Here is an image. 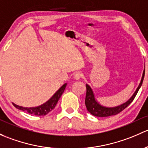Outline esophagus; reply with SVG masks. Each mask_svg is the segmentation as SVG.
Returning <instances> with one entry per match:
<instances>
[{"label": "esophagus", "instance_id": "34e87169", "mask_svg": "<svg viewBox=\"0 0 148 148\" xmlns=\"http://www.w3.org/2000/svg\"><path fill=\"white\" fill-rule=\"evenodd\" d=\"M82 77H83V74L80 73H76L74 75V79H75V80H80V79Z\"/></svg>", "mask_w": 148, "mask_h": 148}]
</instances>
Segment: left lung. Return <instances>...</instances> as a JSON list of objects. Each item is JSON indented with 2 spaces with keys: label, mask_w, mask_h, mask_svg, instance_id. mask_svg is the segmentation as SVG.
<instances>
[{
  "label": "left lung",
  "mask_w": 148,
  "mask_h": 148,
  "mask_svg": "<svg viewBox=\"0 0 148 148\" xmlns=\"http://www.w3.org/2000/svg\"><path fill=\"white\" fill-rule=\"evenodd\" d=\"M145 76V68L144 71L143 73L142 78H141L140 83L139 85H138V88L136 89L135 92H134L133 95L132 97L127 100V102L124 103L123 104H121L120 106H116V107H112V108H108L105 107V106H101L97 100L95 99V95H94L93 91H92V88H90L89 85L86 84V96H85V106H86L87 110L88 112L92 115L96 117H108L111 116V115H115L118 114L119 112L123 111L125 108H126L134 100L135 96H136L137 93H138V90L140 88L141 85L143 84V79H144Z\"/></svg>",
  "instance_id": "1"
}]
</instances>
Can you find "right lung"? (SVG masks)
I'll return each instance as SVG.
<instances>
[{
  "instance_id": "add662e5",
  "label": "right lung",
  "mask_w": 148,
  "mask_h": 148,
  "mask_svg": "<svg viewBox=\"0 0 148 148\" xmlns=\"http://www.w3.org/2000/svg\"><path fill=\"white\" fill-rule=\"evenodd\" d=\"M67 83H65L56 91V93L52 96L49 100L42 105L37 106V107H32V108H25L22 107V106H19L18 105L13 103V106H15L18 109L21 110L25 111L29 114H32L33 115H37V116H41V115H45L50 112L52 110H53L56 107V104L58 103V101L60 99V96L63 93L64 90L65 89Z\"/></svg>"
}]
</instances>
